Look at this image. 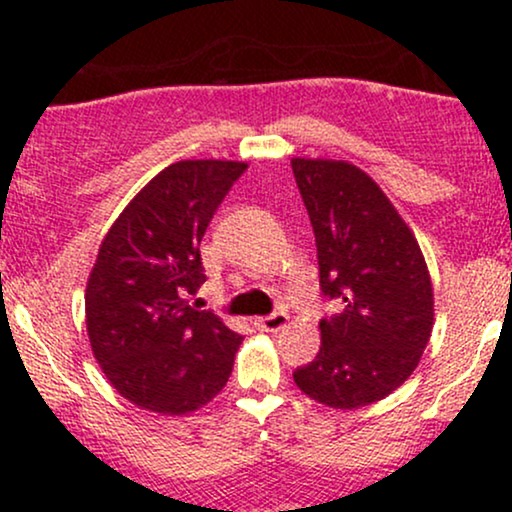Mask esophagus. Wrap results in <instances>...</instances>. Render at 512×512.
I'll return each mask as SVG.
<instances>
[{
  "label": "esophagus",
  "mask_w": 512,
  "mask_h": 512,
  "mask_svg": "<svg viewBox=\"0 0 512 512\" xmlns=\"http://www.w3.org/2000/svg\"><path fill=\"white\" fill-rule=\"evenodd\" d=\"M255 325H257V330H262V332H279L289 325V315H286L284 310H276V313H272V315L257 317Z\"/></svg>",
  "instance_id": "1"
}]
</instances>
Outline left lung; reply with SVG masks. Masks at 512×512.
Returning a JSON list of instances; mask_svg holds the SVG:
<instances>
[{
    "label": "left lung",
    "mask_w": 512,
    "mask_h": 512,
    "mask_svg": "<svg viewBox=\"0 0 512 512\" xmlns=\"http://www.w3.org/2000/svg\"><path fill=\"white\" fill-rule=\"evenodd\" d=\"M313 223L322 296L339 313L320 320L315 361L293 370L310 399L361 409L397 390L419 366L433 330V286L414 233L361 168L293 158Z\"/></svg>",
    "instance_id": "left-lung-1"
}]
</instances>
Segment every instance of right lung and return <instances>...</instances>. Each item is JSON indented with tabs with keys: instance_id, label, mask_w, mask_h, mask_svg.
Segmentation results:
<instances>
[{
	"instance_id": "obj_1",
	"label": "right lung",
	"mask_w": 512,
	"mask_h": 512,
	"mask_svg": "<svg viewBox=\"0 0 512 512\" xmlns=\"http://www.w3.org/2000/svg\"><path fill=\"white\" fill-rule=\"evenodd\" d=\"M248 163L178 161L110 226L86 284V330L110 385L166 416L211 402L240 342L195 296L207 281L199 243Z\"/></svg>"
}]
</instances>
